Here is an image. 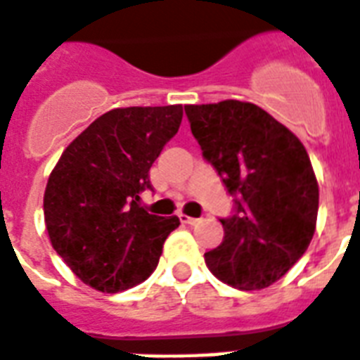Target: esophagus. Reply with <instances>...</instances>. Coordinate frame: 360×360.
Listing matches in <instances>:
<instances>
[{"instance_id":"esophagus-1","label":"esophagus","mask_w":360,"mask_h":360,"mask_svg":"<svg viewBox=\"0 0 360 360\" xmlns=\"http://www.w3.org/2000/svg\"><path fill=\"white\" fill-rule=\"evenodd\" d=\"M179 219L181 223H188V225H195V223H199L198 217H190L186 216V214H179Z\"/></svg>"}]
</instances>
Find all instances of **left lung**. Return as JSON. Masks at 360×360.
Listing matches in <instances>:
<instances>
[{
	"instance_id": "left-lung-1",
	"label": "left lung",
	"mask_w": 360,
	"mask_h": 360,
	"mask_svg": "<svg viewBox=\"0 0 360 360\" xmlns=\"http://www.w3.org/2000/svg\"><path fill=\"white\" fill-rule=\"evenodd\" d=\"M203 157L232 195L219 219L221 245L207 267L236 289L269 288L309 247L319 214V183L304 144L256 104L223 101L185 105Z\"/></svg>"
}]
</instances>
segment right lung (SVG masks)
Instances as JSON below:
<instances>
[{"label": "right lung", "mask_w": 360, "mask_h": 360, "mask_svg": "<svg viewBox=\"0 0 360 360\" xmlns=\"http://www.w3.org/2000/svg\"><path fill=\"white\" fill-rule=\"evenodd\" d=\"M183 105L117 108L78 135L51 172L44 195L53 249L84 283L119 292L155 271L179 217L139 207L150 168L177 134Z\"/></svg>", "instance_id": "1"}]
</instances>
